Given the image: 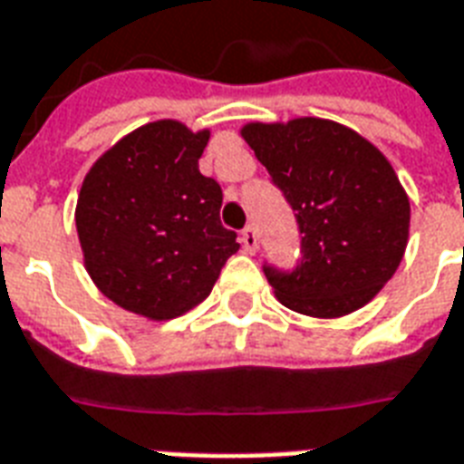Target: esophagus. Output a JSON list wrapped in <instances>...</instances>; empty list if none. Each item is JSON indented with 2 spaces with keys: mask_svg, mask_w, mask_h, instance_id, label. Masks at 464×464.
Here are the masks:
<instances>
[{
  "mask_svg": "<svg viewBox=\"0 0 464 464\" xmlns=\"http://www.w3.org/2000/svg\"><path fill=\"white\" fill-rule=\"evenodd\" d=\"M240 243H243V247H246V253L250 255L257 253V233H255L253 226H247L246 231L240 233Z\"/></svg>",
  "mask_w": 464,
  "mask_h": 464,
  "instance_id": "1",
  "label": "esophagus"
}]
</instances>
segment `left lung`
Segmentation results:
<instances>
[{
	"mask_svg": "<svg viewBox=\"0 0 464 464\" xmlns=\"http://www.w3.org/2000/svg\"><path fill=\"white\" fill-rule=\"evenodd\" d=\"M240 137L296 211L304 257L267 267L275 296L310 317H344L392 279L410 240V197L381 149L334 120L247 122Z\"/></svg>",
	"mask_w": 464,
	"mask_h": 464,
	"instance_id": "8db88e82",
	"label": "left lung"
}]
</instances>
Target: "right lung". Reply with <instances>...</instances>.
I'll list each match as a JSON object with an SVG mask.
<instances>
[{"instance_id": "1", "label": "right lung", "mask_w": 464, "mask_h": 464, "mask_svg": "<svg viewBox=\"0 0 464 464\" xmlns=\"http://www.w3.org/2000/svg\"><path fill=\"white\" fill-rule=\"evenodd\" d=\"M209 134L156 120L112 144L83 178L74 211L83 267L105 298L134 315H185L240 247L218 221V182L197 163Z\"/></svg>"}]
</instances>
